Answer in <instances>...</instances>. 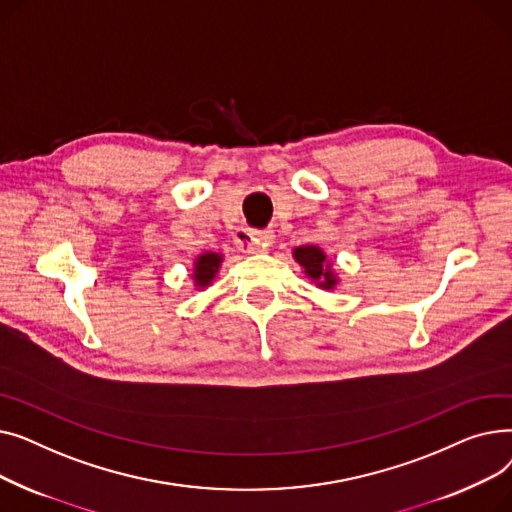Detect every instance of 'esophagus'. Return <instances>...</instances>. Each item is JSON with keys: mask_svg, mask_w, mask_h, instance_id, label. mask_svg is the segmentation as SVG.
I'll return each instance as SVG.
<instances>
[{"mask_svg": "<svg viewBox=\"0 0 512 512\" xmlns=\"http://www.w3.org/2000/svg\"><path fill=\"white\" fill-rule=\"evenodd\" d=\"M249 236H251V247L259 249V251H265L267 247H272V242H274L272 230H253Z\"/></svg>", "mask_w": 512, "mask_h": 512, "instance_id": "obj_1", "label": "esophagus"}]
</instances>
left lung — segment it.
<instances>
[{
    "label": "left lung",
    "instance_id": "obj_1",
    "mask_svg": "<svg viewBox=\"0 0 512 512\" xmlns=\"http://www.w3.org/2000/svg\"><path fill=\"white\" fill-rule=\"evenodd\" d=\"M292 257L297 259V263L303 267L305 274L324 290H332L338 284V278L332 270V263L328 261V255L324 249H319L315 245H305L297 247L292 251Z\"/></svg>",
    "mask_w": 512,
    "mask_h": 512
}]
</instances>
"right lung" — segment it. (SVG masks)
Instances as JSON below:
<instances>
[{"label":"right lung","instance_id":"add662e5","mask_svg":"<svg viewBox=\"0 0 512 512\" xmlns=\"http://www.w3.org/2000/svg\"><path fill=\"white\" fill-rule=\"evenodd\" d=\"M222 255L220 253H203L195 259V272H193V280L197 288H205L211 284V280L218 274L220 265H222Z\"/></svg>","mask_w":512,"mask_h":512}]
</instances>
